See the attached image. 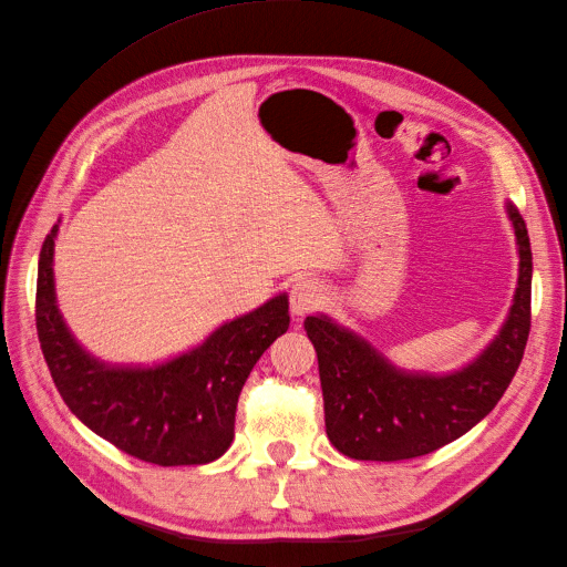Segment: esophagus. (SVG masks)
<instances>
[{
  "mask_svg": "<svg viewBox=\"0 0 567 567\" xmlns=\"http://www.w3.org/2000/svg\"><path fill=\"white\" fill-rule=\"evenodd\" d=\"M288 300H290V310H293V315L302 317L307 312H312L323 300L321 284L315 279H307V277L298 279L293 286H290Z\"/></svg>",
  "mask_w": 567,
  "mask_h": 567,
  "instance_id": "esophagus-1",
  "label": "esophagus"
}]
</instances>
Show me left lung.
Instances as JSON below:
<instances>
[{
	"instance_id": "left-lung-1",
	"label": "left lung",
	"mask_w": 567,
	"mask_h": 567,
	"mask_svg": "<svg viewBox=\"0 0 567 567\" xmlns=\"http://www.w3.org/2000/svg\"><path fill=\"white\" fill-rule=\"evenodd\" d=\"M506 213L520 255L516 296L499 336L461 371L409 373L326 315L305 319L319 359L326 435L340 454L359 461L431 454L468 433L502 400L520 367L532 317L529 236L516 205L508 203Z\"/></svg>"
}]
</instances>
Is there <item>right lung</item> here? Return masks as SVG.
<instances>
[{"mask_svg": "<svg viewBox=\"0 0 567 567\" xmlns=\"http://www.w3.org/2000/svg\"><path fill=\"white\" fill-rule=\"evenodd\" d=\"M38 265L35 321L44 362L73 414L113 447L156 466H198L229 450L238 394L257 359L288 331L286 293L219 326L165 364L109 367L84 352L65 329L54 293V238Z\"/></svg>", "mask_w": 567, "mask_h": 567, "instance_id": "obj_1", "label": "right lung"}]
</instances>
